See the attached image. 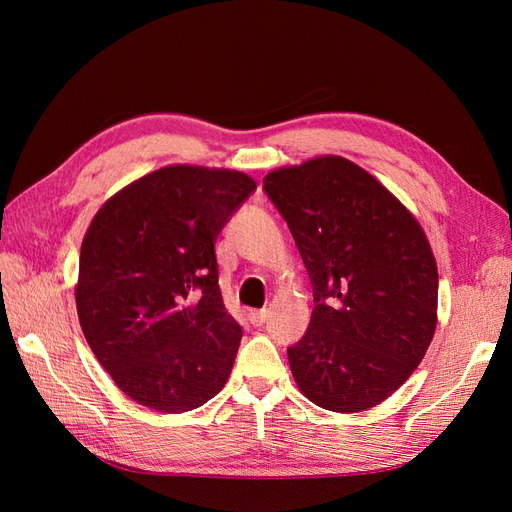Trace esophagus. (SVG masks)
<instances>
[{
    "instance_id": "1",
    "label": "esophagus",
    "mask_w": 512,
    "mask_h": 512,
    "mask_svg": "<svg viewBox=\"0 0 512 512\" xmlns=\"http://www.w3.org/2000/svg\"><path fill=\"white\" fill-rule=\"evenodd\" d=\"M265 320H267V309H254V312H250V322L254 327H260Z\"/></svg>"
}]
</instances>
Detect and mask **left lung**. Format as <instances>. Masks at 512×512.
Instances as JSON below:
<instances>
[{"instance_id":"1","label":"left lung","mask_w":512,"mask_h":512,"mask_svg":"<svg viewBox=\"0 0 512 512\" xmlns=\"http://www.w3.org/2000/svg\"><path fill=\"white\" fill-rule=\"evenodd\" d=\"M262 188L286 220L314 288L290 371L312 404L363 412L423 361L438 324V265L401 200L342 156L271 170Z\"/></svg>"}]
</instances>
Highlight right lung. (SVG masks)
<instances>
[{
  "instance_id": "1",
  "label": "right lung",
  "mask_w": 512,
  "mask_h": 512,
  "mask_svg": "<svg viewBox=\"0 0 512 512\" xmlns=\"http://www.w3.org/2000/svg\"><path fill=\"white\" fill-rule=\"evenodd\" d=\"M254 190L239 170L173 164L121 188L91 220L76 312L136 404L181 414L226 384L243 331L224 307L215 241Z\"/></svg>"
}]
</instances>
